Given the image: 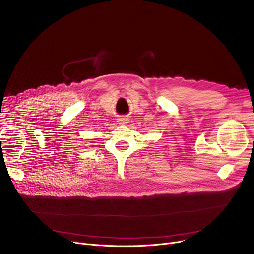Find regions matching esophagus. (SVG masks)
Listing matches in <instances>:
<instances>
[{"mask_svg":"<svg viewBox=\"0 0 254 254\" xmlns=\"http://www.w3.org/2000/svg\"><path fill=\"white\" fill-rule=\"evenodd\" d=\"M128 121H129V119L126 118V117H121V118L118 119V123L121 125H125L126 123H128Z\"/></svg>","mask_w":254,"mask_h":254,"instance_id":"1","label":"esophagus"}]
</instances>
